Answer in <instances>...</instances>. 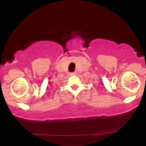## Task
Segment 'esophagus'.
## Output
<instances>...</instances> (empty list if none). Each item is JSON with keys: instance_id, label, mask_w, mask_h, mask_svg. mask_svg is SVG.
Wrapping results in <instances>:
<instances>
[{"instance_id": "esophagus-1", "label": "esophagus", "mask_w": 146, "mask_h": 146, "mask_svg": "<svg viewBox=\"0 0 146 146\" xmlns=\"http://www.w3.org/2000/svg\"><path fill=\"white\" fill-rule=\"evenodd\" d=\"M75 74H76V73H71V75H75Z\"/></svg>"}]
</instances>
